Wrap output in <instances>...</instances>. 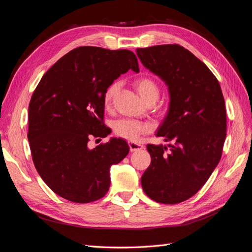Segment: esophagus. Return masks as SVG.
Listing matches in <instances>:
<instances>
[{"label":"esophagus","mask_w":252,"mask_h":252,"mask_svg":"<svg viewBox=\"0 0 252 252\" xmlns=\"http://www.w3.org/2000/svg\"><path fill=\"white\" fill-rule=\"evenodd\" d=\"M128 147H130V151L131 152H136V151H139L143 149L142 145H139V143H136V142H128Z\"/></svg>","instance_id":"esophagus-1"}]
</instances>
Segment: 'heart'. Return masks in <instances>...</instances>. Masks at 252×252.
Wrapping results in <instances>:
<instances>
[{
	"label": "heart",
	"instance_id": "b5f03b06",
	"mask_svg": "<svg viewBox=\"0 0 252 252\" xmlns=\"http://www.w3.org/2000/svg\"><path fill=\"white\" fill-rule=\"evenodd\" d=\"M120 83L118 81L113 82L109 88L106 89L104 94V102L109 105L112 101L113 97L116 95L119 90ZM135 88L137 90L140 97L148 101L150 99H158L159 97V88L156 82L149 77H140L135 81ZM114 133L121 138L127 140H135L138 136L147 133L149 131V126L146 124L133 119H119L114 122L113 125Z\"/></svg>",
	"mask_w": 252,
	"mask_h": 252
}]
</instances>
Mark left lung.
<instances>
[{
	"label": "left lung",
	"mask_w": 252,
	"mask_h": 252,
	"mask_svg": "<svg viewBox=\"0 0 252 252\" xmlns=\"http://www.w3.org/2000/svg\"><path fill=\"white\" fill-rule=\"evenodd\" d=\"M143 66L168 86L170 104L156 136L167 146L148 145L151 164L141 176L147 195L160 204L190 198L221 157L227 130L225 100L204 62L178 44L136 49Z\"/></svg>",
	"instance_id": "8db88e82"
}]
</instances>
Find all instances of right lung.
Here are the masks:
<instances>
[{
    "label": "right lung",
    "instance_id": "add662e5",
    "mask_svg": "<svg viewBox=\"0 0 252 252\" xmlns=\"http://www.w3.org/2000/svg\"><path fill=\"white\" fill-rule=\"evenodd\" d=\"M138 61L127 49L81 46L50 67L35 88L28 107V141L44 183L59 196L79 204L103 197L110 169L127 155L126 140L111 138L90 149L91 137H106L104 94Z\"/></svg>",
    "mask_w": 252,
    "mask_h": 252
}]
</instances>
